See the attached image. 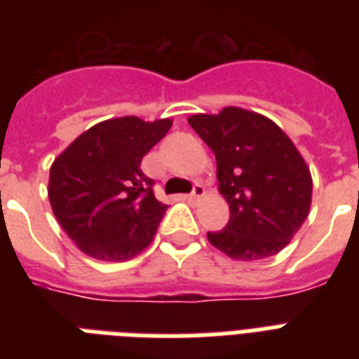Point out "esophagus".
Returning <instances> with one entry per match:
<instances>
[{
  "mask_svg": "<svg viewBox=\"0 0 359 359\" xmlns=\"http://www.w3.org/2000/svg\"><path fill=\"white\" fill-rule=\"evenodd\" d=\"M203 197H205V188H203V184H196L190 196H188V201H199Z\"/></svg>",
  "mask_w": 359,
  "mask_h": 359,
  "instance_id": "esophagus-1",
  "label": "esophagus"
}]
</instances>
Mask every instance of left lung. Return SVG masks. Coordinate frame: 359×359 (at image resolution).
Segmentation results:
<instances>
[{
    "label": "left lung",
    "instance_id": "obj_1",
    "mask_svg": "<svg viewBox=\"0 0 359 359\" xmlns=\"http://www.w3.org/2000/svg\"><path fill=\"white\" fill-rule=\"evenodd\" d=\"M188 123L212 149L219 194L229 203V222L207 233L210 244L238 261L276 255L311 207V173L294 143L273 121L242 108Z\"/></svg>",
    "mask_w": 359,
    "mask_h": 359
}]
</instances>
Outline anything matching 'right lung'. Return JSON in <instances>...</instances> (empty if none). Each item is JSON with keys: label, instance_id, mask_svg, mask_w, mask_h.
Instances as JSON below:
<instances>
[{"label": "right lung", "instance_id": "obj_1", "mask_svg": "<svg viewBox=\"0 0 359 359\" xmlns=\"http://www.w3.org/2000/svg\"><path fill=\"white\" fill-rule=\"evenodd\" d=\"M171 121L121 117L95 124L65 149L50 169L48 197L65 233L98 261H128L156 235L168 205L141 160Z\"/></svg>", "mask_w": 359, "mask_h": 359}]
</instances>
